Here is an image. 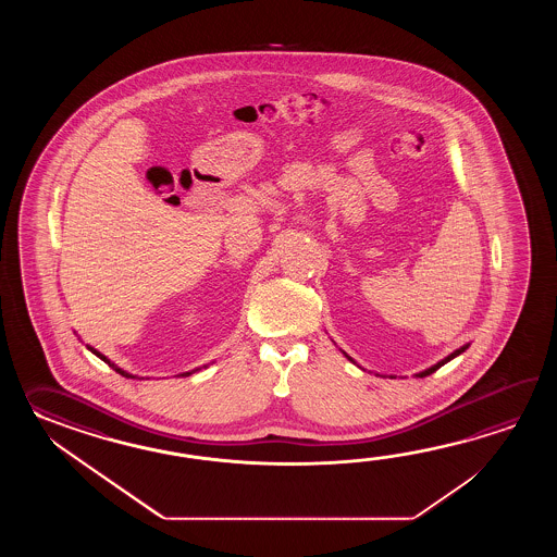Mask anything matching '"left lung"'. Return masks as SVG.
Segmentation results:
<instances>
[{
    "label": "left lung",
    "instance_id": "1",
    "mask_svg": "<svg viewBox=\"0 0 557 557\" xmlns=\"http://www.w3.org/2000/svg\"><path fill=\"white\" fill-rule=\"evenodd\" d=\"M468 346H470V344H463V346H460V348H458V350H454V352H451V355H448L446 356V358H442V360H440V362H436V364H434V367H430V368H426V370H422V372H418V374H414L416 379H424V376H430V374H432V372H436V370H438L440 367H444V364H446V362H450L451 358H456V356H460L462 355V352H466V348H468ZM343 355L346 356V358H348V360H350V362H355V360H352V358H350V356L346 355V352H344L343 350ZM356 364V362H355ZM356 367H358V364H356ZM360 368V367H358ZM362 370H364V368H362ZM391 379H394V376H391Z\"/></svg>",
    "mask_w": 557,
    "mask_h": 557
}]
</instances>
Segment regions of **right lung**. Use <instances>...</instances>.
Returning <instances> with one entry per match:
<instances>
[{"label":"right lung","instance_id":"add662e5","mask_svg":"<svg viewBox=\"0 0 557 557\" xmlns=\"http://www.w3.org/2000/svg\"><path fill=\"white\" fill-rule=\"evenodd\" d=\"M85 346H87V350H89V352H94V355L97 356V358H101L103 362H107V364L113 368L115 372H119L121 376H125V379H137V376H133V374H129L127 370H123V368H119L117 364H113V362H111V360H109V358H107L106 355H101L99 350H95L94 346H89V344H85ZM207 367H209V364H205V368ZM197 370H201V368H195V370H190V372H183V374H178V376H190V374H193V372H197Z\"/></svg>","mask_w":557,"mask_h":557}]
</instances>
